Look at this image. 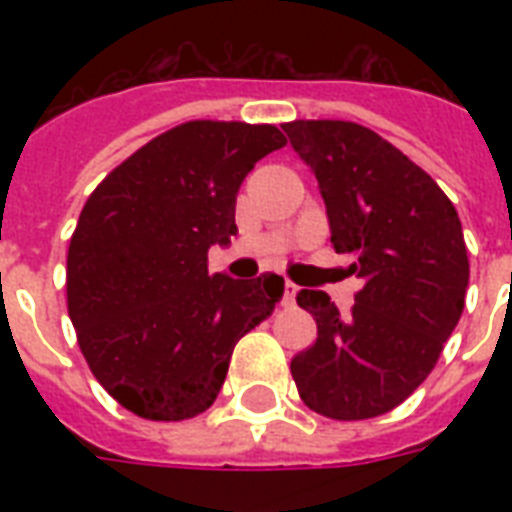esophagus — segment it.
<instances>
[{"instance_id": "esophagus-1", "label": "esophagus", "mask_w": 512, "mask_h": 512, "mask_svg": "<svg viewBox=\"0 0 512 512\" xmlns=\"http://www.w3.org/2000/svg\"><path fill=\"white\" fill-rule=\"evenodd\" d=\"M297 292H300V287H297V284H292V281H287V284H284V300H281V303L295 305Z\"/></svg>"}]
</instances>
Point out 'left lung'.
<instances>
[{
  "mask_svg": "<svg viewBox=\"0 0 512 512\" xmlns=\"http://www.w3.org/2000/svg\"><path fill=\"white\" fill-rule=\"evenodd\" d=\"M319 180L337 255L364 279L340 316L321 289H300L319 337L292 358L297 393L332 420L396 409L433 372L468 289V249L457 209L436 180L377 132L353 122H289Z\"/></svg>",
  "mask_w": 512,
  "mask_h": 512,
  "instance_id": "obj_1",
  "label": "left lung"
}]
</instances>
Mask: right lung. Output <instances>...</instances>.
<instances>
[{
	"label": "right lung",
	"mask_w": 512,
	"mask_h": 512,
	"mask_svg": "<svg viewBox=\"0 0 512 512\" xmlns=\"http://www.w3.org/2000/svg\"><path fill=\"white\" fill-rule=\"evenodd\" d=\"M287 143L273 124L185 122L92 191L68 247V316L92 374L146 420L215 404L233 345L265 321L284 279L209 276L236 233L244 177Z\"/></svg>",
	"instance_id": "1"
}]
</instances>
